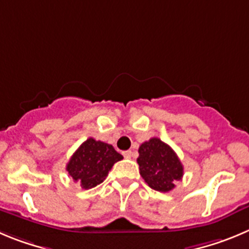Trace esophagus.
Instances as JSON below:
<instances>
[{
  "instance_id": "esophagus-1",
  "label": "esophagus",
  "mask_w": 249,
  "mask_h": 249,
  "mask_svg": "<svg viewBox=\"0 0 249 249\" xmlns=\"http://www.w3.org/2000/svg\"><path fill=\"white\" fill-rule=\"evenodd\" d=\"M123 155H124V158L130 159L131 156H133V151H131V150H126V151L123 152Z\"/></svg>"
}]
</instances>
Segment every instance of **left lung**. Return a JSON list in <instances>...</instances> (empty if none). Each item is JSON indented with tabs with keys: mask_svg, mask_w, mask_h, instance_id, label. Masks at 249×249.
I'll return each instance as SVG.
<instances>
[{
	"mask_svg": "<svg viewBox=\"0 0 249 249\" xmlns=\"http://www.w3.org/2000/svg\"><path fill=\"white\" fill-rule=\"evenodd\" d=\"M138 163L141 178L156 191H171L183 176V166L176 152L158 138L140 145Z\"/></svg>",
	"mask_w": 249,
	"mask_h": 249,
	"instance_id": "left-lung-1",
	"label": "left lung"
}]
</instances>
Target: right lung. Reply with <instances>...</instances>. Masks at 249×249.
<instances>
[{
    "mask_svg": "<svg viewBox=\"0 0 249 249\" xmlns=\"http://www.w3.org/2000/svg\"><path fill=\"white\" fill-rule=\"evenodd\" d=\"M123 160V155L110 144L89 138L78 147L67 163V171L82 189H93L108 176L113 165Z\"/></svg>",
    "mask_w": 249,
    "mask_h": 249,
    "instance_id": "add662e5",
    "label": "right lung"
}]
</instances>
